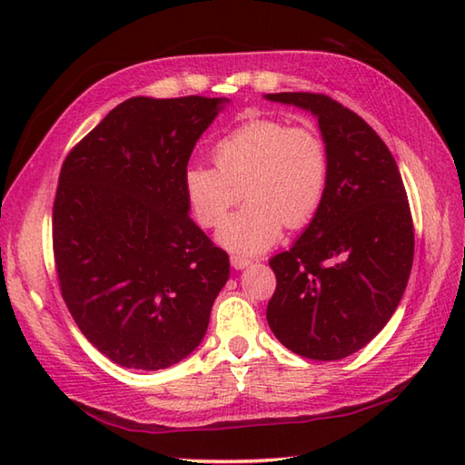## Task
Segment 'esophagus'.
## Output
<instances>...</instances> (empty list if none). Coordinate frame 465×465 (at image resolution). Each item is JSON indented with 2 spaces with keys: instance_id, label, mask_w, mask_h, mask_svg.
Masks as SVG:
<instances>
[{
  "instance_id": "esophagus-1",
  "label": "esophagus",
  "mask_w": 465,
  "mask_h": 465,
  "mask_svg": "<svg viewBox=\"0 0 465 465\" xmlns=\"http://www.w3.org/2000/svg\"><path fill=\"white\" fill-rule=\"evenodd\" d=\"M230 262H232V266H233L235 271H242V269H246V266L252 264L250 258L240 256V254H232V256H230Z\"/></svg>"
}]
</instances>
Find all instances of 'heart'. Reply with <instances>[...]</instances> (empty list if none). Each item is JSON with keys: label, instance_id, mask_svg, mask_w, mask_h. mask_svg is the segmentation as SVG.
Instances as JSON below:
<instances>
[{"label": "heart", "instance_id": "obj_1", "mask_svg": "<svg viewBox=\"0 0 465 465\" xmlns=\"http://www.w3.org/2000/svg\"><path fill=\"white\" fill-rule=\"evenodd\" d=\"M213 166H191L184 194L203 227L222 225L241 198L249 203L219 230V242L242 254H256L316 217L326 196L330 162L320 133L277 119H250L217 141Z\"/></svg>", "mask_w": 465, "mask_h": 465}]
</instances>
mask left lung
Wrapping results in <instances>:
<instances>
[{"label":"left lung","instance_id":"1","mask_svg":"<svg viewBox=\"0 0 465 465\" xmlns=\"http://www.w3.org/2000/svg\"><path fill=\"white\" fill-rule=\"evenodd\" d=\"M266 100L316 114L328 149L326 196L297 242L271 258L272 334L305 359L338 361L380 334L404 295L414 258L406 188L381 137L326 94Z\"/></svg>","mask_w":465,"mask_h":465}]
</instances>
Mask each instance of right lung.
Returning <instances> with one entry per match:
<instances>
[{
	"label": "right lung",
	"mask_w": 465,
	"mask_h": 465,
	"mask_svg": "<svg viewBox=\"0 0 465 465\" xmlns=\"http://www.w3.org/2000/svg\"><path fill=\"white\" fill-rule=\"evenodd\" d=\"M225 98H129L61 166L53 254L82 334L116 365L155 371L201 344L230 277L188 217L184 174Z\"/></svg>",
	"instance_id": "1"
}]
</instances>
